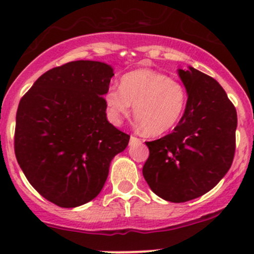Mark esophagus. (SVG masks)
I'll use <instances>...</instances> for the list:
<instances>
[{"label":"esophagus","instance_id":"obj_1","mask_svg":"<svg viewBox=\"0 0 254 254\" xmlns=\"http://www.w3.org/2000/svg\"><path fill=\"white\" fill-rule=\"evenodd\" d=\"M140 142H141V140L138 137H135V136H131V137H130V144L140 143Z\"/></svg>","mask_w":254,"mask_h":254}]
</instances>
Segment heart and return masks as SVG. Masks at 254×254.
Wrapping results in <instances>:
<instances>
[{
    "instance_id": "heart-1",
    "label": "heart",
    "mask_w": 254,
    "mask_h": 254,
    "mask_svg": "<svg viewBox=\"0 0 254 254\" xmlns=\"http://www.w3.org/2000/svg\"><path fill=\"white\" fill-rule=\"evenodd\" d=\"M185 86L166 74L150 68H140L121 78V86L108 89L105 105L110 119L119 124L131 112L144 132L159 136L171 130L186 107Z\"/></svg>"
}]
</instances>
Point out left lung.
Here are the masks:
<instances>
[{
  "instance_id": "1",
  "label": "left lung",
  "mask_w": 254,
  "mask_h": 254,
  "mask_svg": "<svg viewBox=\"0 0 254 254\" xmlns=\"http://www.w3.org/2000/svg\"><path fill=\"white\" fill-rule=\"evenodd\" d=\"M188 100L174 131L146 142L149 157L142 174L166 201L186 202L213 188L235 154L238 114L224 89L194 67L178 68Z\"/></svg>"
}]
</instances>
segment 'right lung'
I'll return each mask as SVG.
<instances>
[{"label":"right lung","instance_id":"obj_1","mask_svg":"<svg viewBox=\"0 0 254 254\" xmlns=\"http://www.w3.org/2000/svg\"><path fill=\"white\" fill-rule=\"evenodd\" d=\"M113 76L105 63L71 61L42 74L19 102L16 160L30 185L60 207L96 197L114 155L129 143L106 117Z\"/></svg>","mask_w":254,"mask_h":254}]
</instances>
